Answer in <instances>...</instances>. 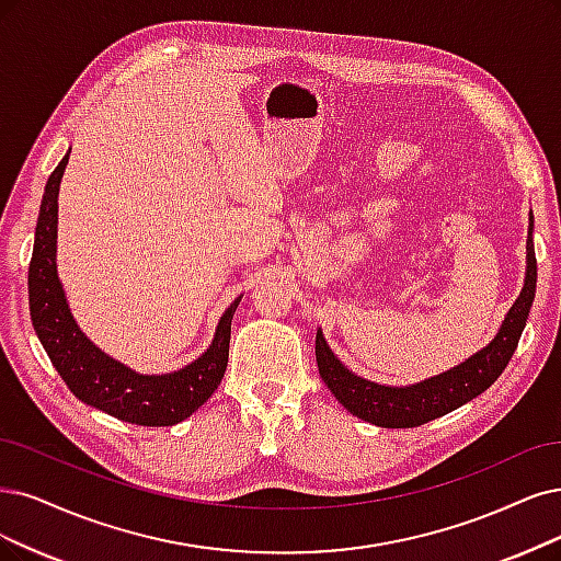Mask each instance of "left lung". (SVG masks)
<instances>
[{
    "instance_id": "obj_1",
    "label": "left lung",
    "mask_w": 561,
    "mask_h": 561,
    "mask_svg": "<svg viewBox=\"0 0 561 561\" xmlns=\"http://www.w3.org/2000/svg\"><path fill=\"white\" fill-rule=\"evenodd\" d=\"M531 226L527 238V275L520 296L508 309V314L496 337L476 351L471 358L455 365L444 375L430 377L421 383L396 388L367 381L346 369L325 344L321 330L317 333V365L319 375L337 398V402L354 416L379 427H419L427 421L471 402L481 396L506 369L517 342L527 325L529 309L536 296V254L531 242Z\"/></svg>"
}]
</instances>
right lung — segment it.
<instances>
[{"label": "right lung", "instance_id": "1", "mask_svg": "<svg viewBox=\"0 0 561 561\" xmlns=\"http://www.w3.org/2000/svg\"><path fill=\"white\" fill-rule=\"evenodd\" d=\"M69 152L46 182L36 221L30 261V314L34 330L59 377L80 402L106 411L124 423L148 427L175 425L190 419L221 383L228 363V342H231V319L240 298L219 319L210 348L178 371L138 375L103 354L80 333L57 277V194Z\"/></svg>", "mask_w": 561, "mask_h": 561}]
</instances>
